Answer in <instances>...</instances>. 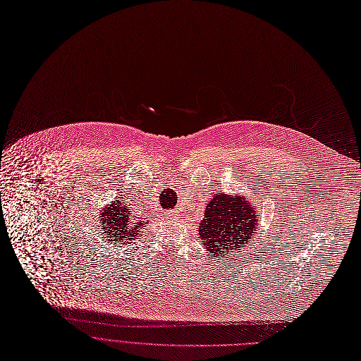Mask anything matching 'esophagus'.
<instances>
[{"instance_id":"esophagus-1","label":"esophagus","mask_w":361,"mask_h":361,"mask_svg":"<svg viewBox=\"0 0 361 361\" xmlns=\"http://www.w3.org/2000/svg\"><path fill=\"white\" fill-rule=\"evenodd\" d=\"M166 216H167V219H173V217H176V216H178V214H177V212H174V210H167V212H166Z\"/></svg>"}]
</instances>
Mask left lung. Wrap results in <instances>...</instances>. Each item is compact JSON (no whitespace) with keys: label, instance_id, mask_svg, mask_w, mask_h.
<instances>
[{"label":"left lung","instance_id":"1","mask_svg":"<svg viewBox=\"0 0 361 361\" xmlns=\"http://www.w3.org/2000/svg\"><path fill=\"white\" fill-rule=\"evenodd\" d=\"M255 204L247 197L216 194L204 210L199 235L212 255L224 256L240 250L256 231ZM214 256V257H216Z\"/></svg>","mask_w":361,"mask_h":361}]
</instances>
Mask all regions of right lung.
Instances as JSON below:
<instances>
[{
  "mask_svg": "<svg viewBox=\"0 0 361 361\" xmlns=\"http://www.w3.org/2000/svg\"><path fill=\"white\" fill-rule=\"evenodd\" d=\"M99 223L106 238H111L114 243L119 245H126L130 240H134V238H138V232L145 226L141 221H133L129 209L121 202L114 203L111 207L105 209L101 213Z\"/></svg>",
  "mask_w": 361,
  "mask_h": 361,
  "instance_id": "add662e5",
  "label": "right lung"
}]
</instances>
